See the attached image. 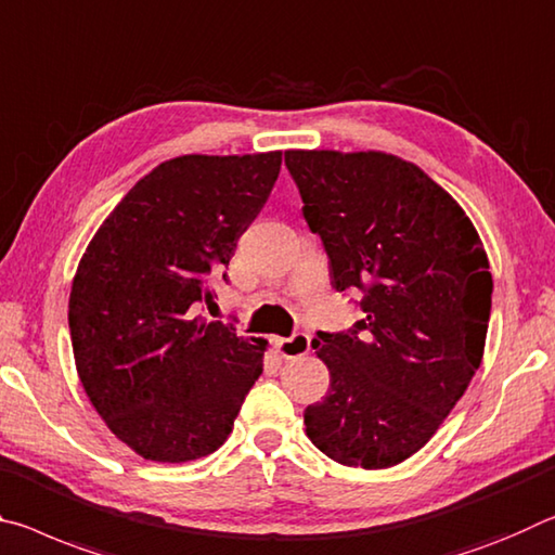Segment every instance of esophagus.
Here are the masks:
<instances>
[{
	"label": "esophagus",
	"instance_id": "esophagus-1",
	"mask_svg": "<svg viewBox=\"0 0 555 555\" xmlns=\"http://www.w3.org/2000/svg\"><path fill=\"white\" fill-rule=\"evenodd\" d=\"M310 341H312L310 334L297 332V334H293V337H287V339L275 337V339H272V347H275V351L283 359H295V357H302V353L310 351Z\"/></svg>",
	"mask_w": 555,
	"mask_h": 555
}]
</instances>
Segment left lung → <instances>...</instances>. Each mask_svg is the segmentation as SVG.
Returning <instances> with one entry per match:
<instances>
[{
  "instance_id": "left-lung-1",
  "label": "left lung",
  "mask_w": 555,
  "mask_h": 555,
  "mask_svg": "<svg viewBox=\"0 0 555 555\" xmlns=\"http://www.w3.org/2000/svg\"><path fill=\"white\" fill-rule=\"evenodd\" d=\"M302 216L337 293L363 320L317 332L330 393L307 405V438L349 467L384 469L428 442L482 363L492 272L460 204L384 152H285Z\"/></svg>"
}]
</instances>
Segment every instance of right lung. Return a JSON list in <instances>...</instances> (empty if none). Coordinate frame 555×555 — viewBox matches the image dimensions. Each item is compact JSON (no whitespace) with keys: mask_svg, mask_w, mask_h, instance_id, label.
Returning a JSON list of instances; mask_svg holds the SVG:
<instances>
[{"mask_svg":"<svg viewBox=\"0 0 555 555\" xmlns=\"http://www.w3.org/2000/svg\"><path fill=\"white\" fill-rule=\"evenodd\" d=\"M283 152L169 159L125 194L70 287L73 357L117 440L152 462L211 455L262 374L260 339L204 320Z\"/></svg>","mask_w":555,"mask_h":555,"instance_id":"1","label":"right lung"}]
</instances>
